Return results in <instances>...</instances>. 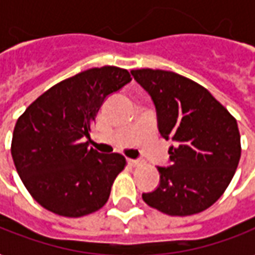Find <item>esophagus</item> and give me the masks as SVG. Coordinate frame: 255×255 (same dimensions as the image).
<instances>
[{
  "label": "esophagus",
  "instance_id": "34e87169",
  "mask_svg": "<svg viewBox=\"0 0 255 255\" xmlns=\"http://www.w3.org/2000/svg\"><path fill=\"white\" fill-rule=\"evenodd\" d=\"M128 164L132 165V167H136V165L140 164L139 160H133V158H128Z\"/></svg>",
  "mask_w": 255,
  "mask_h": 255
}]
</instances>
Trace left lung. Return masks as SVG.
<instances>
[{
	"label": "left lung",
	"mask_w": 255,
	"mask_h": 255,
	"mask_svg": "<svg viewBox=\"0 0 255 255\" xmlns=\"http://www.w3.org/2000/svg\"><path fill=\"white\" fill-rule=\"evenodd\" d=\"M152 97L158 131L172 139L170 167H157L160 185L143 202L167 215L211 207L232 181L242 153L236 119L204 87L167 70H131Z\"/></svg>",
	"instance_id": "8db88e82"
}]
</instances>
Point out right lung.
<instances>
[{"label": "right lung", "mask_w": 255, "mask_h": 255, "mask_svg": "<svg viewBox=\"0 0 255 255\" xmlns=\"http://www.w3.org/2000/svg\"><path fill=\"white\" fill-rule=\"evenodd\" d=\"M131 80L116 66L88 69L51 87L17 119L10 145L16 171L48 211L78 218L106 204L127 161L88 147L84 138L103 101Z\"/></svg>", "instance_id": "add662e5"}]
</instances>
